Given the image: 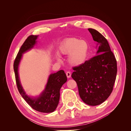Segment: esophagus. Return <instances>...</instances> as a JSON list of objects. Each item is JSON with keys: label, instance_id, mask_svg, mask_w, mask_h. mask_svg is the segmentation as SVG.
Segmentation results:
<instances>
[{"label": "esophagus", "instance_id": "esophagus-1", "mask_svg": "<svg viewBox=\"0 0 131 131\" xmlns=\"http://www.w3.org/2000/svg\"><path fill=\"white\" fill-rule=\"evenodd\" d=\"M66 75H67V77L68 78H69L71 77V73L70 72H67L66 73Z\"/></svg>", "mask_w": 131, "mask_h": 131}]
</instances>
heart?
<instances>
[{
    "label": "heart",
    "mask_w": 131,
    "mask_h": 131,
    "mask_svg": "<svg viewBox=\"0 0 131 131\" xmlns=\"http://www.w3.org/2000/svg\"><path fill=\"white\" fill-rule=\"evenodd\" d=\"M59 50L63 54H69V63L73 66L77 67L84 64L87 60L89 53V46L86 41L72 38L63 41ZM57 59L59 60V58H57Z\"/></svg>",
    "instance_id": "1"
}]
</instances>
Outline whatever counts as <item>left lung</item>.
<instances>
[{
    "label": "left lung",
    "mask_w": 131,
    "mask_h": 131,
    "mask_svg": "<svg viewBox=\"0 0 131 131\" xmlns=\"http://www.w3.org/2000/svg\"><path fill=\"white\" fill-rule=\"evenodd\" d=\"M97 42V56L81 66L73 68L72 78L76 81L82 101L89 105L101 104L112 92L117 74L116 58L109 43L96 30L89 28Z\"/></svg>",
    "instance_id": "left-lung-1"
}]
</instances>
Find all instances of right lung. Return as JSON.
I'll return each instance as SVG.
<instances>
[{"instance_id": "obj_1", "label": "right lung", "mask_w": 131, "mask_h": 131, "mask_svg": "<svg viewBox=\"0 0 131 131\" xmlns=\"http://www.w3.org/2000/svg\"><path fill=\"white\" fill-rule=\"evenodd\" d=\"M38 37V35H30L23 43L14 61V69L17 89L23 99L33 109L41 113H50L56 110L59 101L60 89L67 81L64 70H61L57 73L51 74L44 90L39 96L36 97H30L26 94L21 84L18 72L23 54L33 48L37 43Z\"/></svg>"}]
</instances>
